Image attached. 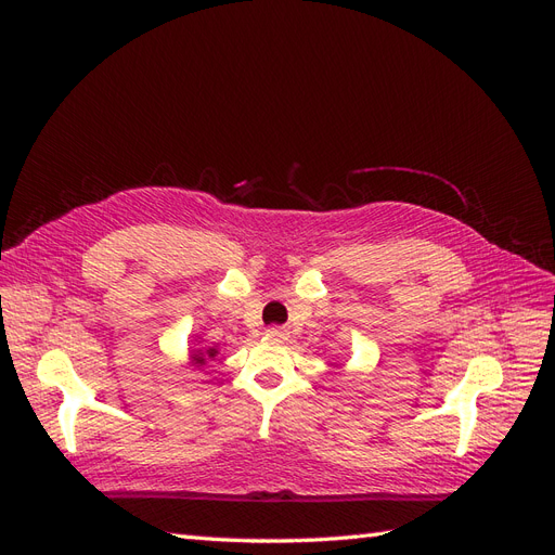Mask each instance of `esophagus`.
Instances as JSON below:
<instances>
[{
  "instance_id": "1",
  "label": "esophagus",
  "mask_w": 555,
  "mask_h": 555,
  "mask_svg": "<svg viewBox=\"0 0 555 555\" xmlns=\"http://www.w3.org/2000/svg\"><path fill=\"white\" fill-rule=\"evenodd\" d=\"M266 335H268V338H273V340H284L289 333L280 328V326H271V328H266Z\"/></svg>"
}]
</instances>
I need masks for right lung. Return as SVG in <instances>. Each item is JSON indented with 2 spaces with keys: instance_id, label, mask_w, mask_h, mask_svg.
Segmentation results:
<instances>
[{
  "instance_id": "add662e5",
  "label": "right lung",
  "mask_w": 555,
  "mask_h": 555,
  "mask_svg": "<svg viewBox=\"0 0 555 555\" xmlns=\"http://www.w3.org/2000/svg\"><path fill=\"white\" fill-rule=\"evenodd\" d=\"M217 357V345H212V347H206L204 343H201V338L196 335V343H194V347L190 349V365L192 367H204L208 361H212Z\"/></svg>"
}]
</instances>
